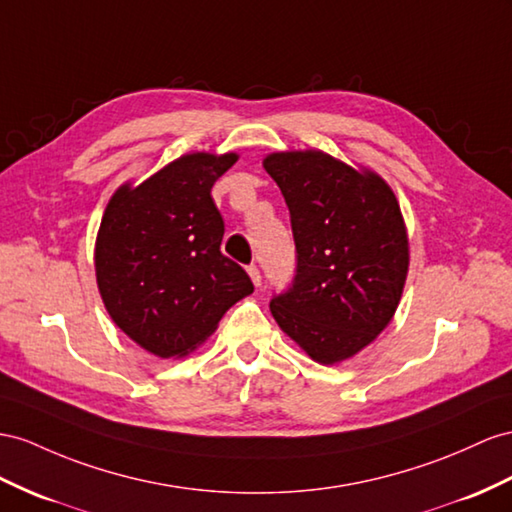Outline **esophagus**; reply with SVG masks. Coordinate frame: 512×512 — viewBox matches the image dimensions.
<instances>
[{
    "label": "esophagus",
    "instance_id": "34e87169",
    "mask_svg": "<svg viewBox=\"0 0 512 512\" xmlns=\"http://www.w3.org/2000/svg\"><path fill=\"white\" fill-rule=\"evenodd\" d=\"M246 272H248V277H251L253 285L259 287V285H261V272H259V268H257V266H248Z\"/></svg>",
    "mask_w": 512,
    "mask_h": 512
}]
</instances>
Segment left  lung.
Wrapping results in <instances>:
<instances>
[{"instance_id": "left-lung-1", "label": "left lung", "mask_w": 512, "mask_h": 512, "mask_svg": "<svg viewBox=\"0 0 512 512\" xmlns=\"http://www.w3.org/2000/svg\"><path fill=\"white\" fill-rule=\"evenodd\" d=\"M290 209L296 274L270 311L281 331L324 365L372 344L398 309L409 238L387 181L324 151L264 160Z\"/></svg>"}]
</instances>
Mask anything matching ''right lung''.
Listing matches in <instances>:
<instances>
[{
	"label": "right lung",
	"mask_w": 512,
	"mask_h": 512,
	"mask_svg": "<svg viewBox=\"0 0 512 512\" xmlns=\"http://www.w3.org/2000/svg\"><path fill=\"white\" fill-rule=\"evenodd\" d=\"M238 153H188L140 186H123L95 244L99 294L114 324L155 357H186L253 283L220 253L225 222L214 181Z\"/></svg>",
	"instance_id": "1"
}]
</instances>
